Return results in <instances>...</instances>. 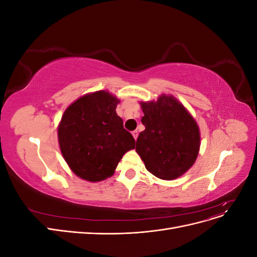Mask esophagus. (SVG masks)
Masks as SVG:
<instances>
[{
	"mask_svg": "<svg viewBox=\"0 0 257 257\" xmlns=\"http://www.w3.org/2000/svg\"><path fill=\"white\" fill-rule=\"evenodd\" d=\"M132 135H133L134 139H135V141H136V139H137V137H138V132H137V131H134V132H132Z\"/></svg>",
	"mask_w": 257,
	"mask_h": 257,
	"instance_id": "1",
	"label": "esophagus"
}]
</instances>
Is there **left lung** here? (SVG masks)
<instances>
[{"mask_svg": "<svg viewBox=\"0 0 257 257\" xmlns=\"http://www.w3.org/2000/svg\"><path fill=\"white\" fill-rule=\"evenodd\" d=\"M146 130L139 134L136 152L148 172L163 180L182 176L195 163L200 134L196 121L172 95L142 102Z\"/></svg>", "mask_w": 257, "mask_h": 257, "instance_id": "8db88e82", "label": "left lung"}]
</instances>
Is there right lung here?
Listing matches in <instances>:
<instances>
[{"label":"right lung","mask_w":257,"mask_h":257,"mask_svg":"<svg viewBox=\"0 0 257 257\" xmlns=\"http://www.w3.org/2000/svg\"><path fill=\"white\" fill-rule=\"evenodd\" d=\"M120 100L107 91H96L69 105L58 127L60 149L73 173L87 181L111 177L135 139L123 127L115 108Z\"/></svg>","instance_id":"1"}]
</instances>
